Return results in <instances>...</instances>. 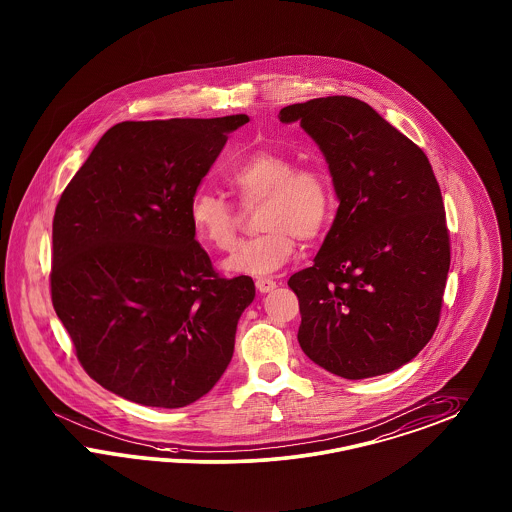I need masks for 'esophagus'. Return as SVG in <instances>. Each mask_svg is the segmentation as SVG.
Returning a JSON list of instances; mask_svg holds the SVG:
<instances>
[{"mask_svg":"<svg viewBox=\"0 0 512 512\" xmlns=\"http://www.w3.org/2000/svg\"><path fill=\"white\" fill-rule=\"evenodd\" d=\"M257 289L261 291V293H270L272 289H276V282L272 280V278H257Z\"/></svg>","mask_w":512,"mask_h":512,"instance_id":"esophagus-1","label":"esophagus"}]
</instances>
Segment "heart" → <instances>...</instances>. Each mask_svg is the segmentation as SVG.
Here are the masks:
<instances>
[{
  "label": "heart",
  "instance_id": "heart-1",
  "mask_svg": "<svg viewBox=\"0 0 512 512\" xmlns=\"http://www.w3.org/2000/svg\"><path fill=\"white\" fill-rule=\"evenodd\" d=\"M225 181L242 204L263 202L259 225L265 230L238 244L225 261L229 272L259 276L282 268L295 253L297 236L316 238L335 208L333 183L321 166H295L291 157L272 149L234 162ZM189 221L198 240L227 251L236 242L242 217L221 194L200 189L189 200Z\"/></svg>",
  "mask_w": 512,
  "mask_h": 512
}]
</instances>
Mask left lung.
I'll return each instance as SVG.
<instances>
[{
	"label": "left lung",
	"mask_w": 512,
	"mask_h": 512,
	"mask_svg": "<svg viewBox=\"0 0 512 512\" xmlns=\"http://www.w3.org/2000/svg\"><path fill=\"white\" fill-rule=\"evenodd\" d=\"M278 117L318 143L340 202L314 265L287 282L299 297L300 348L348 380L395 371L441 318L450 234L433 168L357 98H316Z\"/></svg>",
	"instance_id": "left-lung-1"
}]
</instances>
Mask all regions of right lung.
Returning a JSON list of instances; mask_svg holds the SVG:
<instances>
[{
	"instance_id": "obj_1",
	"label": "right lung",
	"mask_w": 512,
	"mask_h": 512,
	"mask_svg": "<svg viewBox=\"0 0 512 512\" xmlns=\"http://www.w3.org/2000/svg\"><path fill=\"white\" fill-rule=\"evenodd\" d=\"M247 121L115 124L58 200L54 312L90 378L132 403L191 405L229 367L255 283L213 270L189 200Z\"/></svg>"
}]
</instances>
